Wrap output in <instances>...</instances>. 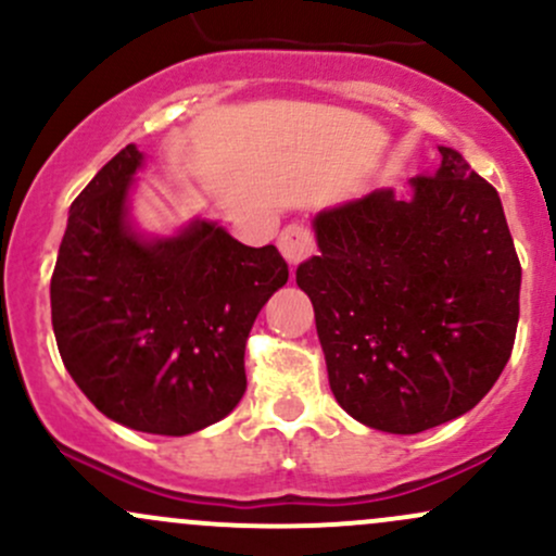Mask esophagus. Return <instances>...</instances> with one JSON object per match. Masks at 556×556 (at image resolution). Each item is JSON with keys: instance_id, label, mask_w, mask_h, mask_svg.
Segmentation results:
<instances>
[{"instance_id": "34e87169", "label": "esophagus", "mask_w": 556, "mask_h": 556, "mask_svg": "<svg viewBox=\"0 0 556 556\" xmlns=\"http://www.w3.org/2000/svg\"><path fill=\"white\" fill-rule=\"evenodd\" d=\"M277 245H279V250H282L285 261H288L292 268H295L298 264H303V261H308L316 250L314 235H311L303 224H288V227L279 231Z\"/></svg>"}]
</instances>
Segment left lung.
<instances>
[{"mask_svg":"<svg viewBox=\"0 0 556 556\" xmlns=\"http://www.w3.org/2000/svg\"><path fill=\"white\" fill-rule=\"evenodd\" d=\"M412 189L319 213V255L295 274L338 404L395 435L478 406L520 319L522 268L496 189L451 148Z\"/></svg>","mask_w":556,"mask_h":556,"instance_id":"left-lung-1","label":"left lung"}]
</instances>
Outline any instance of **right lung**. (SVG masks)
<instances>
[{"instance_id":"1","label":"right lung","mask_w":556,"mask_h":556,"mask_svg":"<svg viewBox=\"0 0 556 556\" xmlns=\"http://www.w3.org/2000/svg\"><path fill=\"white\" fill-rule=\"evenodd\" d=\"M139 163L126 144L73 200L50 285L54 340L113 422L189 435L240 404L250 327L290 271L274 245L248 248L211 222L142 240L126 222Z\"/></svg>"}]
</instances>
